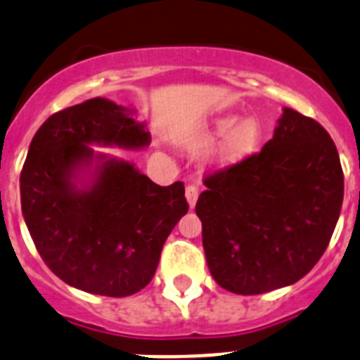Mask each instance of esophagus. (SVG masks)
I'll return each instance as SVG.
<instances>
[{
  "label": "esophagus",
  "instance_id": "obj_1",
  "mask_svg": "<svg viewBox=\"0 0 360 360\" xmlns=\"http://www.w3.org/2000/svg\"><path fill=\"white\" fill-rule=\"evenodd\" d=\"M198 187L196 186H187L186 187V198H187V203H189V207L193 209L194 205H196L198 202Z\"/></svg>",
  "mask_w": 360,
  "mask_h": 360
}]
</instances>
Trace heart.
Masks as SVG:
<instances>
[{"label": "heart", "mask_w": 360, "mask_h": 360, "mask_svg": "<svg viewBox=\"0 0 360 360\" xmlns=\"http://www.w3.org/2000/svg\"><path fill=\"white\" fill-rule=\"evenodd\" d=\"M225 137L219 146V155L226 160H233L250 153L260 139V127L255 120H239V115L217 117L212 127L203 134V143Z\"/></svg>", "instance_id": "obj_1"}]
</instances>
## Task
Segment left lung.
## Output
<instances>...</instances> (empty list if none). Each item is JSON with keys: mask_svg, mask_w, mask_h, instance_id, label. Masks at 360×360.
<instances>
[{"mask_svg": "<svg viewBox=\"0 0 360 360\" xmlns=\"http://www.w3.org/2000/svg\"><path fill=\"white\" fill-rule=\"evenodd\" d=\"M203 184L196 214L207 266L236 295H262L307 275L330 243L345 194L328 131L288 107L259 153Z\"/></svg>", "mask_w": 360, "mask_h": 360, "instance_id": "obj_1", "label": "left lung"}]
</instances>
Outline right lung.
I'll return each instance as SVG.
<instances>
[{"instance_id":"add662e5","label":"right lung","mask_w":360,"mask_h":360,"mask_svg":"<svg viewBox=\"0 0 360 360\" xmlns=\"http://www.w3.org/2000/svg\"><path fill=\"white\" fill-rule=\"evenodd\" d=\"M134 115L107 98L49 115L21 171L22 217L46 266L68 285L112 298L146 288L189 210L182 182L160 187L92 148H146L151 135Z\"/></svg>"}]
</instances>
